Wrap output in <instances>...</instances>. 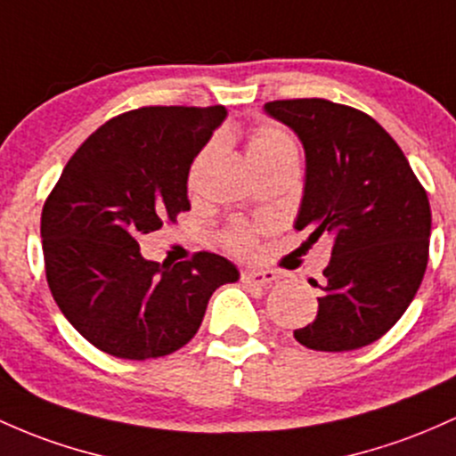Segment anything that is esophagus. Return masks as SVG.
<instances>
[{
	"mask_svg": "<svg viewBox=\"0 0 456 456\" xmlns=\"http://www.w3.org/2000/svg\"><path fill=\"white\" fill-rule=\"evenodd\" d=\"M277 281V273L273 270H244L242 283L248 288H264V285Z\"/></svg>",
	"mask_w": 456,
	"mask_h": 456,
	"instance_id": "obj_1",
	"label": "esophagus"
}]
</instances>
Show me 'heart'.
Listing matches in <instances>:
<instances>
[{"label": "heart", "instance_id": "heart-1", "mask_svg": "<svg viewBox=\"0 0 456 456\" xmlns=\"http://www.w3.org/2000/svg\"><path fill=\"white\" fill-rule=\"evenodd\" d=\"M214 147H209L201 158L197 159V167L194 171H199L203 164V159L208 158V153L212 151ZM281 153H294V144L281 129H274V127H262L259 132H255V136L248 142V159L251 164L259 162V159H266V158H274V155H281ZM227 244L233 248L236 253H251L253 251V233L244 227H236L227 233Z\"/></svg>", "mask_w": 456, "mask_h": 456}]
</instances>
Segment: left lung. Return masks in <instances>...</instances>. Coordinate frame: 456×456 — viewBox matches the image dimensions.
Segmentation results:
<instances>
[{
  "instance_id": "8db88e82",
  "label": "left lung",
  "mask_w": 456,
  "mask_h": 456,
  "mask_svg": "<svg viewBox=\"0 0 456 456\" xmlns=\"http://www.w3.org/2000/svg\"><path fill=\"white\" fill-rule=\"evenodd\" d=\"M305 151L294 229L333 240L318 316L294 338L327 353L377 342L411 305L428 262L431 205L394 138L368 114L327 99L264 103Z\"/></svg>"
}]
</instances>
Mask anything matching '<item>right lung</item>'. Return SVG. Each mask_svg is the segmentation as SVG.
<instances>
[{
	"label": "right lung",
	"instance_id": "1",
	"mask_svg": "<svg viewBox=\"0 0 456 456\" xmlns=\"http://www.w3.org/2000/svg\"><path fill=\"white\" fill-rule=\"evenodd\" d=\"M227 118L223 106H153L97 129L69 159L41 216L47 283L60 312L118 359L171 354L194 338L236 264L197 253L175 266L140 255L138 238L188 212L194 158Z\"/></svg>",
	"mask_w": 456,
	"mask_h": 456
}]
</instances>
